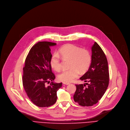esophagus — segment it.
Segmentation results:
<instances>
[{
    "mask_svg": "<svg viewBox=\"0 0 130 130\" xmlns=\"http://www.w3.org/2000/svg\"><path fill=\"white\" fill-rule=\"evenodd\" d=\"M63 83L64 85H69L70 84L69 83H67V82H63Z\"/></svg>",
    "mask_w": 130,
    "mask_h": 130,
    "instance_id": "1",
    "label": "esophagus"
}]
</instances>
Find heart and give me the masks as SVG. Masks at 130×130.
I'll return each instance as SVG.
<instances>
[{
	"mask_svg": "<svg viewBox=\"0 0 130 130\" xmlns=\"http://www.w3.org/2000/svg\"><path fill=\"white\" fill-rule=\"evenodd\" d=\"M58 54L54 53L50 60L53 69L56 71H60L61 65L60 55L64 59H70V69L64 70L58 75L59 80L64 82H71L78 77L79 71L85 72L89 68L92 57L89 51L73 44H66L61 47Z\"/></svg>",
	"mask_w": 130,
	"mask_h": 130,
	"instance_id": "heart-1",
	"label": "heart"
}]
</instances>
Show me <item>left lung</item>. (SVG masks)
<instances>
[{
  "mask_svg": "<svg viewBox=\"0 0 130 130\" xmlns=\"http://www.w3.org/2000/svg\"><path fill=\"white\" fill-rule=\"evenodd\" d=\"M91 50L90 66L79 78L87 83L76 85V90L73 96L74 101L83 106L96 104L103 96L109 83L108 63L104 53L96 42H94Z\"/></svg>",
  "mask_w": 130,
  "mask_h": 130,
  "instance_id": "1",
  "label": "left lung"
}]
</instances>
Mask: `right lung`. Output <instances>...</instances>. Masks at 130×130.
Segmentation results:
<instances>
[{
    "label": "right lung",
    "instance_id": "1",
    "mask_svg": "<svg viewBox=\"0 0 130 130\" xmlns=\"http://www.w3.org/2000/svg\"><path fill=\"white\" fill-rule=\"evenodd\" d=\"M56 43L40 42L34 45L27 56L23 68V84L30 101L38 107L53 105L57 101V91L62 83H54L55 76L50 64L51 46ZM51 83L47 86L46 84Z\"/></svg>",
    "mask_w": 130,
    "mask_h": 130
}]
</instances>
